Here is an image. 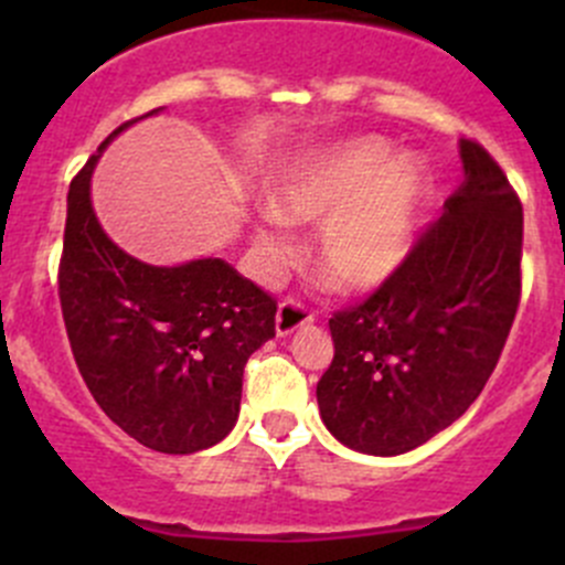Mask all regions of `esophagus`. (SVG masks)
Returning a JSON list of instances; mask_svg holds the SVG:
<instances>
[{
    "instance_id": "obj_1",
    "label": "esophagus",
    "mask_w": 565,
    "mask_h": 565,
    "mask_svg": "<svg viewBox=\"0 0 565 565\" xmlns=\"http://www.w3.org/2000/svg\"><path fill=\"white\" fill-rule=\"evenodd\" d=\"M311 319H315V315H311L309 306L300 303L298 298H284L281 303H278V311H276V333L278 335L295 333L298 328L309 324Z\"/></svg>"
}]
</instances>
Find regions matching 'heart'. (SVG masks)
<instances>
[{"mask_svg": "<svg viewBox=\"0 0 565 565\" xmlns=\"http://www.w3.org/2000/svg\"><path fill=\"white\" fill-rule=\"evenodd\" d=\"M426 196V174L413 158H391L383 141H355L303 158L273 193L287 221H322L317 265L344 289H372L402 265ZM256 246L281 256L276 230L256 232Z\"/></svg>", "mask_w": 565, "mask_h": 565, "instance_id": "1", "label": "heart"}]
</instances>
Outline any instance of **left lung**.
<instances>
[{"instance_id": "8db88e82", "label": "left lung", "mask_w": 565, "mask_h": 565, "mask_svg": "<svg viewBox=\"0 0 565 565\" xmlns=\"http://www.w3.org/2000/svg\"><path fill=\"white\" fill-rule=\"evenodd\" d=\"M465 182L369 298L328 319L333 361L319 415L355 451H413L492 377L522 295V202L476 139Z\"/></svg>"}]
</instances>
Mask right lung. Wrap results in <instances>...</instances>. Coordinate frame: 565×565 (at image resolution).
I'll return each mask as SVG.
<instances>
[{
	"label": "right lung",
	"instance_id": "add662e5",
	"mask_svg": "<svg viewBox=\"0 0 565 565\" xmlns=\"http://www.w3.org/2000/svg\"><path fill=\"white\" fill-rule=\"evenodd\" d=\"M95 161L67 191L56 278L73 358L125 435L161 454L202 451L235 426L243 369L276 335L278 303L224 259L152 267L114 246L89 202Z\"/></svg>",
	"mask_w": 565,
	"mask_h": 565
}]
</instances>
